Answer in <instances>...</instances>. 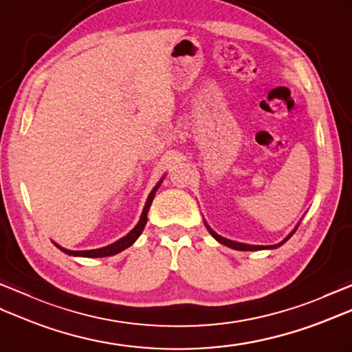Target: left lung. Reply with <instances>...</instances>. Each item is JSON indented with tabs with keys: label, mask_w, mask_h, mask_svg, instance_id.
Masks as SVG:
<instances>
[{
	"label": "left lung",
	"mask_w": 352,
	"mask_h": 352,
	"mask_svg": "<svg viewBox=\"0 0 352 352\" xmlns=\"http://www.w3.org/2000/svg\"><path fill=\"white\" fill-rule=\"evenodd\" d=\"M204 223H206V227H207V230H208V233H210L216 241H218L219 243H222V245H226V246H228V248H233V250H237V251H260V250H275V248H278V246H281L283 243H286L289 239L294 236V233L295 231L298 230V227H300V222L296 223V227L290 231V233L283 239V241L280 242V243H276V245H250V243H242V242H236V241H230V239H227V237H222L221 234H218L216 233L214 230H212L210 228V226H208V223L204 221Z\"/></svg>",
	"instance_id": "1"
}]
</instances>
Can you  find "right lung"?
<instances>
[{
	"label": "right lung",
	"mask_w": 352,
	"mask_h": 352,
	"mask_svg": "<svg viewBox=\"0 0 352 352\" xmlns=\"http://www.w3.org/2000/svg\"><path fill=\"white\" fill-rule=\"evenodd\" d=\"M163 178H164V177H162L160 182L154 186L151 192H149V195H148V198H146V203H145V207H144V210H142L140 219H139V222L136 223V227H134L129 234L121 237V239H119V241H116L115 243H110V245H107V246H102V248H98V250H87V251H71V250L63 248V246H60V245H57L56 242H52V243H54V245L57 246V248L60 250V251H63L65 254H68V256H74V257H89V258L115 256V254L126 250V248H129V246H131L134 242L138 241L139 236L142 234V231H144V228H145V226H146V221H148V210H149V207H151V203H153V199H154V195H155L157 189H159L160 184L163 183Z\"/></svg>",
	"instance_id": "add662e5"
}]
</instances>
